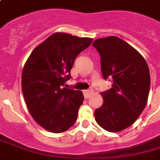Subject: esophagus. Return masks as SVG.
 I'll return each mask as SVG.
<instances>
[{
    "label": "esophagus",
    "mask_w": 160,
    "mask_h": 160,
    "mask_svg": "<svg viewBox=\"0 0 160 160\" xmlns=\"http://www.w3.org/2000/svg\"><path fill=\"white\" fill-rule=\"evenodd\" d=\"M92 94H93V90H91V89H90V90H87L84 91V95H85V99L90 98Z\"/></svg>",
    "instance_id": "1"
}]
</instances>
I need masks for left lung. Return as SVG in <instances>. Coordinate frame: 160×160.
<instances>
[{"mask_svg": "<svg viewBox=\"0 0 160 160\" xmlns=\"http://www.w3.org/2000/svg\"><path fill=\"white\" fill-rule=\"evenodd\" d=\"M92 46L100 53L103 77L113 82L101 93L104 102L95 109V120L107 131H121L134 124L146 105L149 67L134 47L116 36L97 39Z\"/></svg>", "mask_w": 160, "mask_h": 160, "instance_id": "obj_1", "label": "left lung"}]
</instances>
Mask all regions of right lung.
<instances>
[{
	"mask_svg": "<svg viewBox=\"0 0 160 160\" xmlns=\"http://www.w3.org/2000/svg\"><path fill=\"white\" fill-rule=\"evenodd\" d=\"M92 41L56 32L36 47L26 60L21 75L25 101L31 116L46 130L62 133L76 121L83 94L63 86L71 77L75 59Z\"/></svg>",
	"mask_w": 160,
	"mask_h": 160,
	"instance_id": "right-lung-1",
	"label": "right lung"
}]
</instances>
